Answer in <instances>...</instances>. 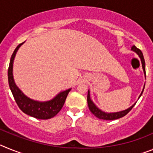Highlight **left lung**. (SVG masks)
<instances>
[{"instance_id":"8db88e82","label":"left lung","mask_w":153,"mask_h":153,"mask_svg":"<svg viewBox=\"0 0 153 153\" xmlns=\"http://www.w3.org/2000/svg\"><path fill=\"white\" fill-rule=\"evenodd\" d=\"M132 50L133 51L137 53L139 55V56L140 57L141 59V61H142V66H143V70H144V73L146 74V68H145V60H144V57H143V53L142 51H140V49H138L137 47H136L135 45H133L132 47ZM143 90L142 91L141 94H140V97H141L142 93H143ZM87 103H88V106H89V109H90V112L93 113L95 117H97V118L100 119V120H117V119H120L121 117H123L124 116L127 114V113H129L131 109L133 108V106L136 105V103L133 104L131 107H129V109H126V110H123V111H121V112H118V113H104V112L101 111L100 109H99L96 106V105L93 102V101L91 100V99L90 97V91H88V94H87Z\"/></svg>"}]
</instances>
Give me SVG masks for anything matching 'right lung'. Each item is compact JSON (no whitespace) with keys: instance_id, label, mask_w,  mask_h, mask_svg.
I'll list each match as a JSON object with an SVG mask.
<instances>
[{"instance_id":"right-lung-1","label":"right lung","mask_w":153,"mask_h":153,"mask_svg":"<svg viewBox=\"0 0 153 153\" xmlns=\"http://www.w3.org/2000/svg\"><path fill=\"white\" fill-rule=\"evenodd\" d=\"M24 43H21L16 47V49L14 50L13 54L10 57V63H9L7 71L8 83H9V86L11 90V93L18 107L24 113L36 119H39V120H48V119L53 118L62 109L65 100H66V98L68 95L69 92L70 91V89L60 93L51 100L44 102L34 101L24 95L16 86L15 83L13 81V74H12L14 56H15L16 53L19 49V47H21Z\"/></svg>"}]
</instances>
